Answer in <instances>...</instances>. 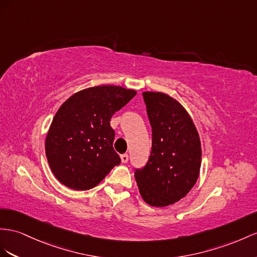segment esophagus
I'll return each instance as SVG.
<instances>
[{"mask_svg":"<svg viewBox=\"0 0 257 257\" xmlns=\"http://www.w3.org/2000/svg\"><path fill=\"white\" fill-rule=\"evenodd\" d=\"M120 160H121L122 163H127L128 160H129L128 154H121V155H120Z\"/></svg>","mask_w":257,"mask_h":257,"instance_id":"obj_1","label":"esophagus"}]
</instances>
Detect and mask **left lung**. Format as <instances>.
<instances>
[{
    "label": "left lung",
    "mask_w": 257,
    "mask_h": 257,
    "mask_svg": "<svg viewBox=\"0 0 257 257\" xmlns=\"http://www.w3.org/2000/svg\"><path fill=\"white\" fill-rule=\"evenodd\" d=\"M152 127L147 165L136 169L142 199L151 206L172 205L185 197L199 178L202 149L194 122L182 105L162 92H143Z\"/></svg>",
    "instance_id": "1"
}]
</instances>
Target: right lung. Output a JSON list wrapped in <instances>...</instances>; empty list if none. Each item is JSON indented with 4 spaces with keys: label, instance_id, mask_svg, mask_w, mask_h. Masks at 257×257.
I'll use <instances>...</instances> for the list:
<instances>
[{
    "label": "right lung",
    "instance_id": "add662e5",
    "mask_svg": "<svg viewBox=\"0 0 257 257\" xmlns=\"http://www.w3.org/2000/svg\"><path fill=\"white\" fill-rule=\"evenodd\" d=\"M136 94L119 85H97L62 104L45 139V154L58 181L74 190H89L119 165L109 121Z\"/></svg>",
    "mask_w": 257,
    "mask_h": 257
}]
</instances>
